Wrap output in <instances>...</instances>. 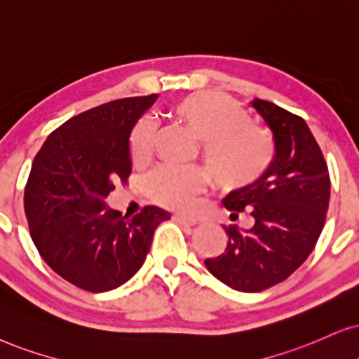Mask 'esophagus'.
I'll use <instances>...</instances> for the list:
<instances>
[{
  "label": "esophagus",
  "mask_w": 359,
  "mask_h": 359,
  "mask_svg": "<svg viewBox=\"0 0 359 359\" xmlns=\"http://www.w3.org/2000/svg\"><path fill=\"white\" fill-rule=\"evenodd\" d=\"M172 219H174L177 224H180V225H184V226L197 225V220L189 219V217H184V215H174V217H172Z\"/></svg>",
  "instance_id": "obj_1"
}]
</instances>
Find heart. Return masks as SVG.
<instances>
[{"label": "heart", "instance_id": "1", "mask_svg": "<svg viewBox=\"0 0 359 359\" xmlns=\"http://www.w3.org/2000/svg\"><path fill=\"white\" fill-rule=\"evenodd\" d=\"M174 112L202 139L203 161L220 187H250L273 164V134L265 126L250 122L247 111L233 97L217 90H202L179 99ZM156 134V119L140 117L129 139L134 162L151 157ZM205 187L207 175L198 167L158 165L144 179L147 197L157 205L174 210H187L195 195Z\"/></svg>", "mask_w": 359, "mask_h": 359}]
</instances>
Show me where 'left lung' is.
I'll use <instances>...</instances> for the list:
<instances>
[{"instance_id": "8db88e82", "label": "left lung", "mask_w": 359, "mask_h": 359, "mask_svg": "<svg viewBox=\"0 0 359 359\" xmlns=\"http://www.w3.org/2000/svg\"><path fill=\"white\" fill-rule=\"evenodd\" d=\"M252 106L273 133V164L258 182L224 198L233 217L248 212L255 224L225 226V252L205 260L213 276L240 292L287 280L315 248L330 203L328 165L305 119L258 97Z\"/></svg>"}]
</instances>
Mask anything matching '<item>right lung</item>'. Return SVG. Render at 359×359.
Returning a JSON list of instances; mask_svg holds the SVG:
<instances>
[{
    "mask_svg": "<svg viewBox=\"0 0 359 359\" xmlns=\"http://www.w3.org/2000/svg\"><path fill=\"white\" fill-rule=\"evenodd\" d=\"M157 94L124 97L71 117L48 135L25 187V213L39 255L59 276L107 292L137 273L154 232L170 215L147 205L137 215L111 210L104 198L127 184L129 137Z\"/></svg>",
    "mask_w": 359,
    "mask_h": 359,
    "instance_id": "right-lung-1",
    "label": "right lung"
}]
</instances>
